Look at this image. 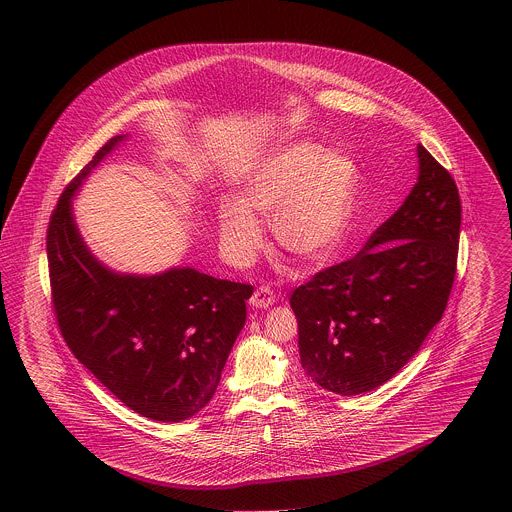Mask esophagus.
<instances>
[{"instance_id":"esophagus-1","label":"esophagus","mask_w":512,"mask_h":512,"mask_svg":"<svg viewBox=\"0 0 512 512\" xmlns=\"http://www.w3.org/2000/svg\"><path fill=\"white\" fill-rule=\"evenodd\" d=\"M249 303L255 307V309H268L272 303H274V293L267 286H261L259 290H255V293L251 295Z\"/></svg>"}]
</instances>
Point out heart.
<instances>
[{"label":"heart","instance_id":"heart-1","mask_svg":"<svg viewBox=\"0 0 512 512\" xmlns=\"http://www.w3.org/2000/svg\"><path fill=\"white\" fill-rule=\"evenodd\" d=\"M357 184V165L345 153L313 142L278 147L245 174L238 201L220 203V247L232 263H249L263 242L257 219H265L284 253L320 265L345 238Z\"/></svg>","mask_w":512,"mask_h":512}]
</instances>
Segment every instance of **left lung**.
<instances>
[{"label":"left lung","instance_id":"left-lung-1","mask_svg":"<svg viewBox=\"0 0 512 512\" xmlns=\"http://www.w3.org/2000/svg\"><path fill=\"white\" fill-rule=\"evenodd\" d=\"M418 180L403 205L349 261L290 297L305 374L359 395L386 384L441 320L453 288L461 199L451 174L416 147Z\"/></svg>","mask_w":512,"mask_h":512}]
</instances>
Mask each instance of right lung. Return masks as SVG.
<instances>
[{
    "label": "right lung",
    "mask_w": 512,
    "mask_h": 512,
    "mask_svg": "<svg viewBox=\"0 0 512 512\" xmlns=\"http://www.w3.org/2000/svg\"><path fill=\"white\" fill-rule=\"evenodd\" d=\"M126 138L115 136L99 149L51 215L53 307L74 357L121 403L151 420L182 422L213 399L253 288L192 267L124 274L88 249L73 197Z\"/></svg>",
    "instance_id": "1"
}]
</instances>
